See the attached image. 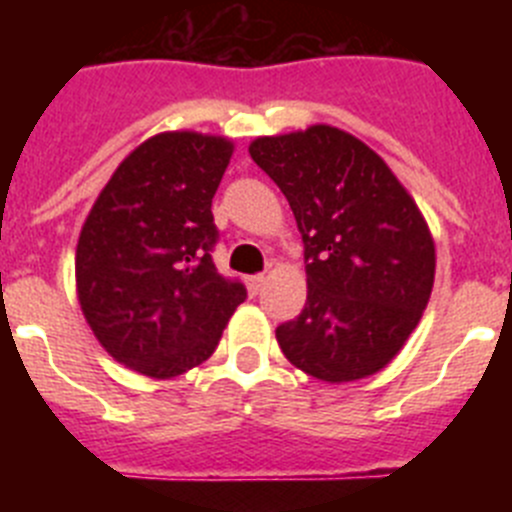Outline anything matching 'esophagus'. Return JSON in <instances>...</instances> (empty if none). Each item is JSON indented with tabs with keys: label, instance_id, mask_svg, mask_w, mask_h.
Here are the masks:
<instances>
[{
	"label": "esophagus",
	"instance_id": "esophagus-1",
	"mask_svg": "<svg viewBox=\"0 0 512 512\" xmlns=\"http://www.w3.org/2000/svg\"><path fill=\"white\" fill-rule=\"evenodd\" d=\"M264 284H266L264 274H256V277H248V292H251V295H259L261 289H264Z\"/></svg>",
	"mask_w": 512,
	"mask_h": 512
}]
</instances>
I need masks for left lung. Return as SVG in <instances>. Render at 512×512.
I'll use <instances>...</instances> for the list:
<instances>
[{"mask_svg": "<svg viewBox=\"0 0 512 512\" xmlns=\"http://www.w3.org/2000/svg\"><path fill=\"white\" fill-rule=\"evenodd\" d=\"M248 153L284 192L305 243L307 302L277 328L279 348L320 382L372 377L431 300L436 246L425 217L390 166L346 130L264 135Z\"/></svg>", "mask_w": 512, "mask_h": 512, "instance_id": "8db88e82", "label": "left lung"}]
</instances>
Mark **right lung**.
I'll use <instances>...</instances> for the list:
<instances>
[{
	"label": "right lung",
	"mask_w": 512,
	"mask_h": 512,
	"mask_svg": "<svg viewBox=\"0 0 512 512\" xmlns=\"http://www.w3.org/2000/svg\"><path fill=\"white\" fill-rule=\"evenodd\" d=\"M230 156L220 135H153L117 166L81 228V312L133 372L171 379L200 366L246 300V287L212 264V197Z\"/></svg>",
	"instance_id": "add662e5"
}]
</instances>
